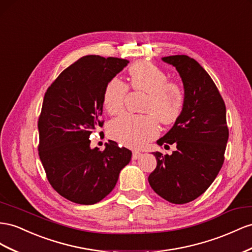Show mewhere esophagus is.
I'll use <instances>...</instances> for the list:
<instances>
[{
  "mask_svg": "<svg viewBox=\"0 0 252 252\" xmlns=\"http://www.w3.org/2000/svg\"><path fill=\"white\" fill-rule=\"evenodd\" d=\"M142 156V154L140 153V152H133L132 153V160H137V159H139L140 157Z\"/></svg>",
  "mask_w": 252,
  "mask_h": 252,
  "instance_id": "34e87169",
  "label": "esophagus"
}]
</instances>
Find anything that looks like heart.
Instances as JSON below:
<instances>
[{
	"mask_svg": "<svg viewBox=\"0 0 252 252\" xmlns=\"http://www.w3.org/2000/svg\"><path fill=\"white\" fill-rule=\"evenodd\" d=\"M166 73L147 61H139L129 66L128 85L114 77L108 81L103 95L106 111L120 113L124 109L128 87L147 93L144 104L146 114L124 113L108 125V133L121 144L140 148L157 137L158 120L163 124H172L179 119L186 104V94L176 81L167 80Z\"/></svg>",
	"mask_w": 252,
	"mask_h": 252,
	"instance_id": "obj_1",
	"label": "heart"
}]
</instances>
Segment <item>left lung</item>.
<instances>
[{"instance_id": "obj_1", "label": "left lung", "mask_w": 252, "mask_h": 252, "mask_svg": "<svg viewBox=\"0 0 252 252\" xmlns=\"http://www.w3.org/2000/svg\"><path fill=\"white\" fill-rule=\"evenodd\" d=\"M178 71L186 104L158 144H176L173 154L154 153L157 166L149 175L152 189L165 200L182 205L205 193L219 175L229 138L226 106L212 78L187 55L163 57ZM167 146V145H165Z\"/></svg>"}]
</instances>
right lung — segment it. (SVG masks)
<instances>
[{
  "instance_id": "1",
  "label": "right lung",
  "mask_w": 252,
  "mask_h": 252,
  "mask_svg": "<svg viewBox=\"0 0 252 252\" xmlns=\"http://www.w3.org/2000/svg\"><path fill=\"white\" fill-rule=\"evenodd\" d=\"M126 59L88 55L59 74L44 94L38 120L39 157L55 191L79 205L104 199L117 185L131 152L118 143L90 148V134L103 127V95Z\"/></svg>"
}]
</instances>
